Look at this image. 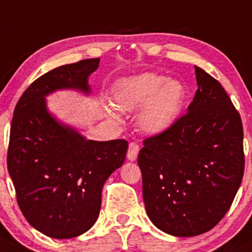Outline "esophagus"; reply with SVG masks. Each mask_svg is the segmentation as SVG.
Returning a JSON list of instances; mask_svg holds the SVG:
<instances>
[{
	"instance_id": "34e87169",
	"label": "esophagus",
	"mask_w": 252,
	"mask_h": 252,
	"mask_svg": "<svg viewBox=\"0 0 252 252\" xmlns=\"http://www.w3.org/2000/svg\"><path fill=\"white\" fill-rule=\"evenodd\" d=\"M139 145L136 142H130L129 144V148H128V153H126V157H128L129 160H135L137 157V153H139Z\"/></svg>"
}]
</instances>
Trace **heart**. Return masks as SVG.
Instances as JSON below:
<instances>
[{
    "instance_id": "obj_1",
    "label": "heart",
    "mask_w": 252,
    "mask_h": 252,
    "mask_svg": "<svg viewBox=\"0 0 252 252\" xmlns=\"http://www.w3.org/2000/svg\"><path fill=\"white\" fill-rule=\"evenodd\" d=\"M116 105L122 111L144 107L139 115L142 130L158 134L175 123L187 97L184 84L158 73H141L124 78L113 89Z\"/></svg>"
}]
</instances>
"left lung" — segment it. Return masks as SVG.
Returning a JSON list of instances; mask_svg holds the SVG:
<instances>
[{
  "mask_svg": "<svg viewBox=\"0 0 252 252\" xmlns=\"http://www.w3.org/2000/svg\"><path fill=\"white\" fill-rule=\"evenodd\" d=\"M194 70L198 89L187 112L146 137L137 156L147 215L176 237L203 234L223 219L245 166L239 112L217 79Z\"/></svg>",
  "mask_w": 252,
  "mask_h": 252,
  "instance_id": "obj_1",
  "label": "left lung"
}]
</instances>
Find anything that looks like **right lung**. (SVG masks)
<instances>
[{
	"label": "right lung",
	"instance_id": "add662e5",
	"mask_svg": "<svg viewBox=\"0 0 252 252\" xmlns=\"http://www.w3.org/2000/svg\"><path fill=\"white\" fill-rule=\"evenodd\" d=\"M100 59H84L44 73L14 108L7 168L29 223L55 239L83 234L95 223L105 181L123 164L128 141L86 140L49 115L44 96L62 88L89 92Z\"/></svg>",
	"mask_w": 252,
	"mask_h": 252
}]
</instances>
